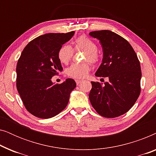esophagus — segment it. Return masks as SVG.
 <instances>
[{"mask_svg":"<svg viewBox=\"0 0 156 156\" xmlns=\"http://www.w3.org/2000/svg\"><path fill=\"white\" fill-rule=\"evenodd\" d=\"M75 82H76V85H78L79 84H80V83L82 82V80H76Z\"/></svg>","mask_w":156,"mask_h":156,"instance_id":"esophagus-1","label":"esophagus"}]
</instances>
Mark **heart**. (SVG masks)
Wrapping results in <instances>:
<instances>
[{"instance_id": "b5f03b06", "label": "heart", "mask_w": 156, "mask_h": 156, "mask_svg": "<svg viewBox=\"0 0 156 156\" xmlns=\"http://www.w3.org/2000/svg\"><path fill=\"white\" fill-rule=\"evenodd\" d=\"M74 49L84 51V61L96 64L99 60V55L97 52V45L91 38L86 35H81L74 40ZM59 60L62 64H68L73 56V50L68 44L60 47L57 53ZM90 70V65L88 62L72 64L66 70V73L70 77L82 79L87 76Z\"/></svg>"}]
</instances>
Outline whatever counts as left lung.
Segmentation results:
<instances>
[{"instance_id": "left-lung-1", "label": "left lung", "mask_w": 156, "mask_h": 156, "mask_svg": "<svg viewBox=\"0 0 156 156\" xmlns=\"http://www.w3.org/2000/svg\"><path fill=\"white\" fill-rule=\"evenodd\" d=\"M89 35L99 40L103 49L102 63L95 75L108 80L104 84L91 82L89 100L101 116L118 117L126 113L140 95V62L129 42L118 34L99 30Z\"/></svg>"}]
</instances>
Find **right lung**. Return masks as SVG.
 Returning <instances> with one entry per match:
<instances>
[{"label":"right lung","mask_w":156,"mask_h":156,"mask_svg":"<svg viewBox=\"0 0 156 156\" xmlns=\"http://www.w3.org/2000/svg\"><path fill=\"white\" fill-rule=\"evenodd\" d=\"M74 32L48 33L29 42L23 50L16 67V86L26 109L36 117L52 118L67 106L71 91L76 87L72 79L55 84L51 79L62 71L57 53L73 37Z\"/></svg>","instance_id":"right-lung-1"}]
</instances>
